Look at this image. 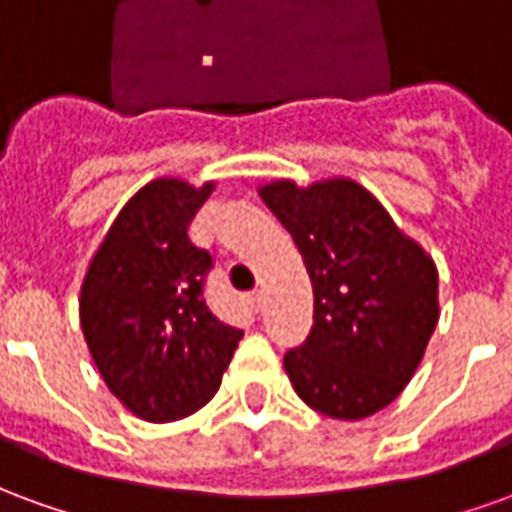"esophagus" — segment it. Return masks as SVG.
I'll return each mask as SVG.
<instances>
[{
	"instance_id": "1",
	"label": "esophagus",
	"mask_w": 512,
	"mask_h": 512,
	"mask_svg": "<svg viewBox=\"0 0 512 512\" xmlns=\"http://www.w3.org/2000/svg\"><path fill=\"white\" fill-rule=\"evenodd\" d=\"M246 301H249V304H252L255 310H263V290H255V293H249V296H246Z\"/></svg>"
}]
</instances>
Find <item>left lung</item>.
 Listing matches in <instances>:
<instances>
[{"mask_svg":"<svg viewBox=\"0 0 512 512\" xmlns=\"http://www.w3.org/2000/svg\"><path fill=\"white\" fill-rule=\"evenodd\" d=\"M312 282V332L285 354L296 395L332 419L373 417L417 373L439 323V268L354 178L260 183Z\"/></svg>","mask_w":512,"mask_h":512,"instance_id":"1","label":"left lung"}]
</instances>
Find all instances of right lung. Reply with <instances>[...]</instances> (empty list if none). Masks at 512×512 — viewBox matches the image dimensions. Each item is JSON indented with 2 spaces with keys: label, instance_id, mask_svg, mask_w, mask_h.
I'll return each instance as SVG.
<instances>
[{
  "label": "right lung",
  "instance_id": "add662e5",
  "mask_svg": "<svg viewBox=\"0 0 512 512\" xmlns=\"http://www.w3.org/2000/svg\"><path fill=\"white\" fill-rule=\"evenodd\" d=\"M216 180L145 183L120 208L82 279L79 321L109 392L145 422L200 411L222 384L241 329L202 299L211 255L189 241V222Z\"/></svg>",
  "mask_w": 512,
  "mask_h": 512
}]
</instances>
